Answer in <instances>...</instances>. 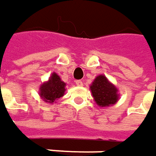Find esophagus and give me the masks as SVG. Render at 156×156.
<instances>
[{
    "mask_svg": "<svg viewBox=\"0 0 156 156\" xmlns=\"http://www.w3.org/2000/svg\"><path fill=\"white\" fill-rule=\"evenodd\" d=\"M76 85H78V86H82V85H83V81H81V80H77V81H76Z\"/></svg>",
    "mask_w": 156,
    "mask_h": 156,
    "instance_id": "obj_1",
    "label": "esophagus"
}]
</instances>
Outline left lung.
Here are the masks:
<instances>
[{
  "label": "left lung",
  "instance_id": "1",
  "mask_svg": "<svg viewBox=\"0 0 156 156\" xmlns=\"http://www.w3.org/2000/svg\"><path fill=\"white\" fill-rule=\"evenodd\" d=\"M91 91L95 102L101 107L112 105L118 101L117 88L104 75L98 76L95 78L91 85Z\"/></svg>",
  "mask_w": 156,
  "mask_h": 156
}]
</instances>
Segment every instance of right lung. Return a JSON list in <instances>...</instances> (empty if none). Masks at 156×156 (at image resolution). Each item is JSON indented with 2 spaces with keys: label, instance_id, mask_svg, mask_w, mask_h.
Listing matches in <instances>:
<instances>
[{
  "label": "right lung",
  "instance_id": "add662e5",
  "mask_svg": "<svg viewBox=\"0 0 156 156\" xmlns=\"http://www.w3.org/2000/svg\"><path fill=\"white\" fill-rule=\"evenodd\" d=\"M65 83L59 78L57 73H53L48 82L40 87V96L45 102L53 103L54 100L64 96L65 91Z\"/></svg>",
  "mask_w": 156,
  "mask_h": 156
}]
</instances>
